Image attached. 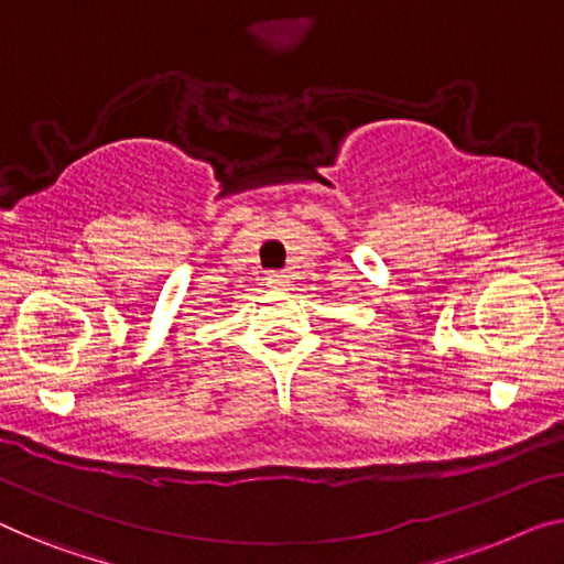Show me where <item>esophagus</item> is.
I'll list each match as a JSON object with an SVG mask.
<instances>
[{"label": "esophagus", "mask_w": 564, "mask_h": 564, "mask_svg": "<svg viewBox=\"0 0 564 564\" xmlns=\"http://www.w3.org/2000/svg\"><path fill=\"white\" fill-rule=\"evenodd\" d=\"M265 281L271 283V285H275V289H281V285L289 283V275H285V273H271Z\"/></svg>", "instance_id": "esophagus-1"}]
</instances>
